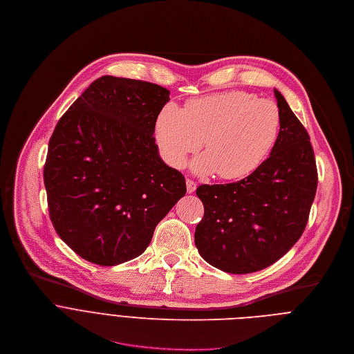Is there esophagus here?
<instances>
[{"instance_id": "1", "label": "esophagus", "mask_w": 354, "mask_h": 354, "mask_svg": "<svg viewBox=\"0 0 354 354\" xmlns=\"http://www.w3.org/2000/svg\"><path fill=\"white\" fill-rule=\"evenodd\" d=\"M185 184H187V192L188 194H192V192H195V189H196V184L192 181V180H187L185 181Z\"/></svg>"}]
</instances>
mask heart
<instances>
[{
	"instance_id": "1",
	"label": "heart",
	"mask_w": 354,
	"mask_h": 354,
	"mask_svg": "<svg viewBox=\"0 0 354 354\" xmlns=\"http://www.w3.org/2000/svg\"><path fill=\"white\" fill-rule=\"evenodd\" d=\"M280 129L277 106L243 91L189 102L184 109L167 103L158 114L155 133L163 159L183 169L202 145L206 152L191 162L196 174L239 180L255 171L273 148Z\"/></svg>"
}]
</instances>
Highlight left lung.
<instances>
[{"instance_id":"obj_1","label":"left lung","mask_w":354,"mask_h":354,"mask_svg":"<svg viewBox=\"0 0 354 354\" xmlns=\"http://www.w3.org/2000/svg\"><path fill=\"white\" fill-rule=\"evenodd\" d=\"M273 93L280 129L269 158L237 183L196 189L205 215L195 229V245L223 272H258L283 257L301 237L315 198L310 136L283 95Z\"/></svg>"}]
</instances>
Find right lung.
<instances>
[{
  "label": "right lung",
  "instance_id": "add662e5",
  "mask_svg": "<svg viewBox=\"0 0 354 354\" xmlns=\"http://www.w3.org/2000/svg\"><path fill=\"white\" fill-rule=\"evenodd\" d=\"M159 85L104 75L59 118L44 165L50 219L84 259L113 266L142 254L187 192L155 142L170 100Z\"/></svg>",
  "mask_w": 354,
  "mask_h": 354
}]
</instances>
